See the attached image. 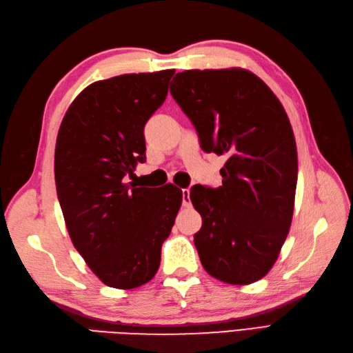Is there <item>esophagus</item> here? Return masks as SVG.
<instances>
[{
  "instance_id": "1",
  "label": "esophagus",
  "mask_w": 353,
  "mask_h": 353,
  "mask_svg": "<svg viewBox=\"0 0 353 353\" xmlns=\"http://www.w3.org/2000/svg\"><path fill=\"white\" fill-rule=\"evenodd\" d=\"M183 206L184 208H190L191 206V201H190V190L184 188L183 190Z\"/></svg>"
}]
</instances>
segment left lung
Returning <instances> with one entry per match:
<instances>
[{"label": "left lung", "instance_id": "left-lung-1", "mask_svg": "<svg viewBox=\"0 0 353 353\" xmlns=\"http://www.w3.org/2000/svg\"><path fill=\"white\" fill-rule=\"evenodd\" d=\"M170 94L203 150L228 157L221 187L190 191L203 219L194 234L203 268L228 284L258 281L279 258L293 218L297 150L283 104L240 68L179 72Z\"/></svg>", "mask_w": 353, "mask_h": 353}]
</instances>
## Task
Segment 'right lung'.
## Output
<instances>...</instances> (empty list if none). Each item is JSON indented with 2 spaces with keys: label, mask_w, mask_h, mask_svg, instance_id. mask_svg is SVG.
Returning <instances> with one entry per match:
<instances>
[{
  "label": "right lung",
  "mask_w": 353,
  "mask_h": 353,
  "mask_svg": "<svg viewBox=\"0 0 353 353\" xmlns=\"http://www.w3.org/2000/svg\"><path fill=\"white\" fill-rule=\"evenodd\" d=\"M174 69L88 85L60 125L54 176L74 249L109 287H140L159 270L183 191L126 183L145 162L144 126L163 104Z\"/></svg>",
  "instance_id": "1"
}]
</instances>
